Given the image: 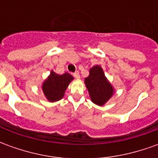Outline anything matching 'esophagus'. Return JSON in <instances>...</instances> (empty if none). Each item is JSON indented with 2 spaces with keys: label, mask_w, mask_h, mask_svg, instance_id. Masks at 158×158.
Wrapping results in <instances>:
<instances>
[{
  "label": "esophagus",
  "mask_w": 158,
  "mask_h": 158,
  "mask_svg": "<svg viewBox=\"0 0 158 158\" xmlns=\"http://www.w3.org/2000/svg\"><path fill=\"white\" fill-rule=\"evenodd\" d=\"M73 77H74V78H75V79H79V78H80V75H79V72H76V73H73Z\"/></svg>",
  "instance_id": "1"
}]
</instances>
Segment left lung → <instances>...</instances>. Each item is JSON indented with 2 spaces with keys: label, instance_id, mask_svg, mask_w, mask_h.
<instances>
[{
  "label": "left lung",
  "instance_id": "1",
  "mask_svg": "<svg viewBox=\"0 0 158 158\" xmlns=\"http://www.w3.org/2000/svg\"><path fill=\"white\" fill-rule=\"evenodd\" d=\"M85 84L91 102L97 106H104L115 92V89L100 65L93 66L89 69V74L85 79Z\"/></svg>",
  "mask_w": 158,
  "mask_h": 158
}]
</instances>
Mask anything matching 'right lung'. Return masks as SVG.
Masks as SVG:
<instances>
[{
  "mask_svg": "<svg viewBox=\"0 0 158 158\" xmlns=\"http://www.w3.org/2000/svg\"><path fill=\"white\" fill-rule=\"evenodd\" d=\"M73 80V77L69 73L57 74L53 70L42 83L41 89L44 96L50 102H55L63 98L69 84Z\"/></svg>",
  "mask_w": 158,
  "mask_h": 158,
  "instance_id": "right-lung-1",
  "label": "right lung"
}]
</instances>
